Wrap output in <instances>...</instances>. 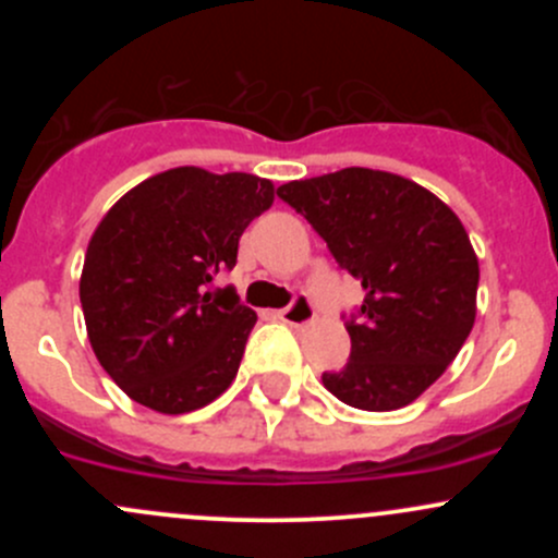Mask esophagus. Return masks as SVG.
Here are the masks:
<instances>
[{
	"instance_id": "34e87169",
	"label": "esophagus",
	"mask_w": 558,
	"mask_h": 558,
	"mask_svg": "<svg viewBox=\"0 0 558 558\" xmlns=\"http://www.w3.org/2000/svg\"><path fill=\"white\" fill-rule=\"evenodd\" d=\"M278 318L283 320V324L289 326H311L315 320V311L311 305V300H305V296H294V302H291L289 307H283V311L278 313Z\"/></svg>"
}]
</instances>
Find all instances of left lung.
Here are the masks:
<instances>
[{
  "label": "left lung",
  "instance_id": "obj_1",
  "mask_svg": "<svg viewBox=\"0 0 558 558\" xmlns=\"http://www.w3.org/2000/svg\"><path fill=\"white\" fill-rule=\"evenodd\" d=\"M278 196L364 289L359 313L345 318L351 359L320 375L324 386L373 413L418 399L475 324L481 269L459 216L424 185L367 167L291 180Z\"/></svg>",
  "mask_w": 558,
  "mask_h": 558
}]
</instances>
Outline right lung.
I'll return each mask as SVG.
<instances>
[{
  "label": "right lung",
  "mask_w": 558,
  "mask_h": 558,
  "mask_svg": "<svg viewBox=\"0 0 558 558\" xmlns=\"http://www.w3.org/2000/svg\"><path fill=\"white\" fill-rule=\"evenodd\" d=\"M275 199L269 180L174 167L143 180L99 221L81 275L88 340L126 397L165 415L232 386L256 313L213 280L238 264L245 227Z\"/></svg>",
  "instance_id": "obj_1"
}]
</instances>
